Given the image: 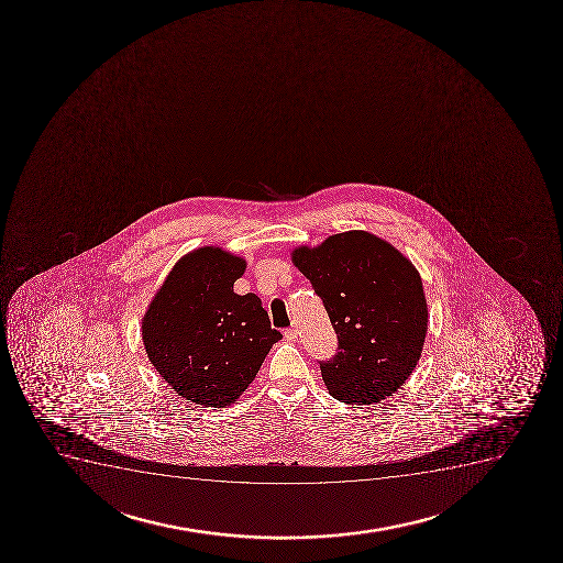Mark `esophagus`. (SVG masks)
Instances as JSON below:
<instances>
[{"label": "esophagus", "instance_id": "34e87169", "mask_svg": "<svg viewBox=\"0 0 563 563\" xmlns=\"http://www.w3.org/2000/svg\"><path fill=\"white\" fill-rule=\"evenodd\" d=\"M285 339L286 341H296L298 339V330L296 328H288V330H285Z\"/></svg>", "mask_w": 563, "mask_h": 563}]
</instances>
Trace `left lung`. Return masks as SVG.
I'll use <instances>...</instances> for the list:
<instances>
[{
	"label": "left lung",
	"mask_w": 563,
	"mask_h": 563,
	"mask_svg": "<svg viewBox=\"0 0 563 563\" xmlns=\"http://www.w3.org/2000/svg\"><path fill=\"white\" fill-rule=\"evenodd\" d=\"M291 262L311 280L338 333V354L320 362L331 396L343 404L375 405L396 394L417 367L428 333L417 267L364 230L298 246Z\"/></svg>",
	"instance_id": "1"
}]
</instances>
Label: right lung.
Masks as SVG:
<instances>
[{
	"label": "right lung",
	"instance_id": "add662e5",
	"mask_svg": "<svg viewBox=\"0 0 563 563\" xmlns=\"http://www.w3.org/2000/svg\"><path fill=\"white\" fill-rule=\"evenodd\" d=\"M245 269V258L220 246L188 252L143 317L146 356L190 404L217 409L235 404L283 339L256 294L233 291Z\"/></svg>",
	"mask_w": 563,
	"mask_h": 563
}]
</instances>
